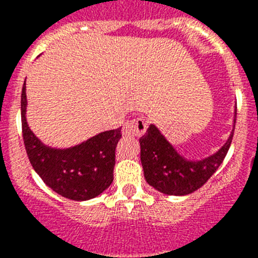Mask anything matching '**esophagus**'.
I'll return each mask as SVG.
<instances>
[{"label":"esophagus","instance_id":"1","mask_svg":"<svg viewBox=\"0 0 258 258\" xmlns=\"http://www.w3.org/2000/svg\"><path fill=\"white\" fill-rule=\"evenodd\" d=\"M146 129H147V122L145 121V118L142 117H133L129 118L124 122L121 132L124 136L129 137H141L145 134Z\"/></svg>","mask_w":258,"mask_h":258}]
</instances>
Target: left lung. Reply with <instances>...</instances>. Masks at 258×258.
Wrapping results in <instances>:
<instances>
[{
	"label": "left lung",
	"mask_w": 258,
	"mask_h": 258,
	"mask_svg": "<svg viewBox=\"0 0 258 258\" xmlns=\"http://www.w3.org/2000/svg\"><path fill=\"white\" fill-rule=\"evenodd\" d=\"M232 136L234 133L217 154L194 163L179 156L160 132L151 125L140 140L146 181L157 191L168 195L179 197L197 191L218 169L229 151Z\"/></svg>",
	"instance_id": "left-lung-1"
}]
</instances>
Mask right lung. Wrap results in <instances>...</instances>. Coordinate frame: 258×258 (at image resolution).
I'll return each mask as SVG.
<instances>
[{
    "mask_svg": "<svg viewBox=\"0 0 258 258\" xmlns=\"http://www.w3.org/2000/svg\"><path fill=\"white\" fill-rule=\"evenodd\" d=\"M22 132L33 169L50 188L71 200H88L103 192L113 181L115 150L121 127L103 132L67 150L46 147L26 121V83L22 89Z\"/></svg>",
    "mask_w": 258,
    "mask_h": 258,
    "instance_id": "obj_1",
    "label": "right lung"
}]
</instances>
